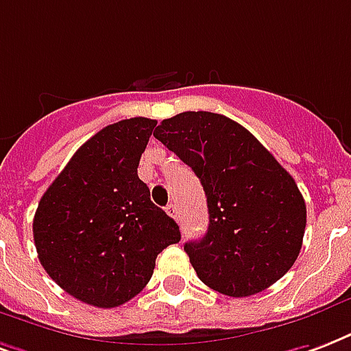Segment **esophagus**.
Returning a JSON list of instances; mask_svg holds the SVG:
<instances>
[{
    "instance_id": "34e87169",
    "label": "esophagus",
    "mask_w": 351,
    "mask_h": 351,
    "mask_svg": "<svg viewBox=\"0 0 351 351\" xmlns=\"http://www.w3.org/2000/svg\"><path fill=\"white\" fill-rule=\"evenodd\" d=\"M165 211H167V215H169V217H173L175 221H178V206H176L175 202H169V204H167V208H165Z\"/></svg>"
}]
</instances>
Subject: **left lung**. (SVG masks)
<instances>
[{
	"instance_id": "1",
	"label": "left lung",
	"mask_w": 351,
	"mask_h": 351,
	"mask_svg": "<svg viewBox=\"0 0 351 351\" xmlns=\"http://www.w3.org/2000/svg\"><path fill=\"white\" fill-rule=\"evenodd\" d=\"M154 138L199 176L210 224L184 245L200 282L243 298L261 293L293 267L306 232L296 182L247 128L213 112L164 119Z\"/></svg>"
}]
</instances>
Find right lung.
Instances as JSON below:
<instances>
[{
  "label": "right lung",
  "instance_id": "obj_1",
  "mask_svg": "<svg viewBox=\"0 0 351 351\" xmlns=\"http://www.w3.org/2000/svg\"><path fill=\"white\" fill-rule=\"evenodd\" d=\"M154 119L104 127L75 152L40 199L34 247L51 280L77 300L117 307L143 291L156 256L180 241L138 176Z\"/></svg>",
  "mask_w": 351,
  "mask_h": 351
}]
</instances>
